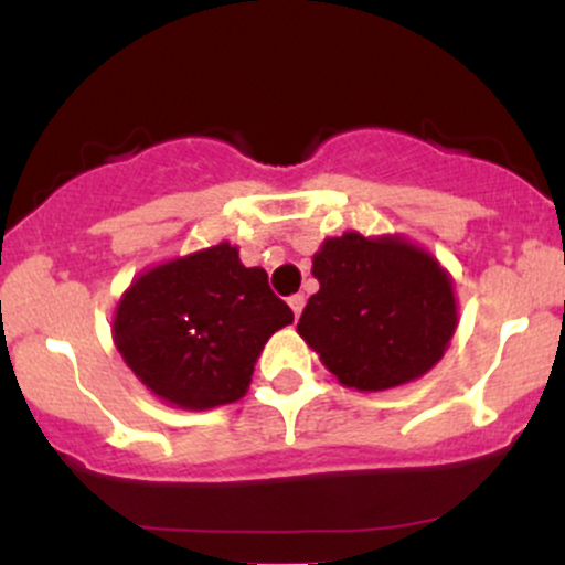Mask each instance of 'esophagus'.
Here are the masks:
<instances>
[{"label": "esophagus", "instance_id": "34e87169", "mask_svg": "<svg viewBox=\"0 0 565 565\" xmlns=\"http://www.w3.org/2000/svg\"><path fill=\"white\" fill-rule=\"evenodd\" d=\"M289 308H291V313H295V319H300V313H302V308H305V295L289 297Z\"/></svg>", "mask_w": 565, "mask_h": 565}]
</instances>
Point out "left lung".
<instances>
[{
    "instance_id": "1",
    "label": "left lung",
    "mask_w": 565,
    "mask_h": 565,
    "mask_svg": "<svg viewBox=\"0 0 565 565\" xmlns=\"http://www.w3.org/2000/svg\"><path fill=\"white\" fill-rule=\"evenodd\" d=\"M310 274L319 291L297 334L342 387L380 393L408 385L449 350L459 323L454 278L404 233L323 238Z\"/></svg>"
}]
</instances>
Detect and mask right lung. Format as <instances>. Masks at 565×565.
Returning a JSON list of instances; mask_svg holds the SVG:
<instances>
[{"label":"right lung","instance_id":"add662e5","mask_svg":"<svg viewBox=\"0 0 565 565\" xmlns=\"http://www.w3.org/2000/svg\"><path fill=\"white\" fill-rule=\"evenodd\" d=\"M291 321L268 274L217 242L140 270L116 302L111 337L161 404L206 412L244 398L265 342Z\"/></svg>","mask_w":565,"mask_h":565}]
</instances>
